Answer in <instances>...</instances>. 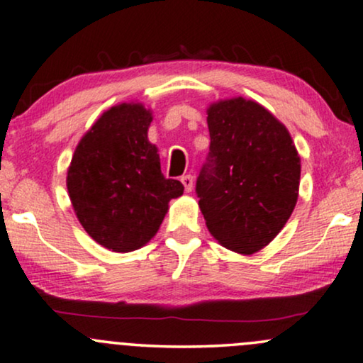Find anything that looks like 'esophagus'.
Segmentation results:
<instances>
[{"label":"esophagus","mask_w":363,"mask_h":363,"mask_svg":"<svg viewBox=\"0 0 363 363\" xmlns=\"http://www.w3.org/2000/svg\"><path fill=\"white\" fill-rule=\"evenodd\" d=\"M181 182H182V184H184L186 192H191L192 187H194V177H192L191 174H187V176H182L181 177Z\"/></svg>","instance_id":"esophagus-1"}]
</instances>
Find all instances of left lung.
I'll return each mask as SVG.
<instances>
[{
    "instance_id": "left-lung-1",
    "label": "left lung",
    "mask_w": 363,
    "mask_h": 363,
    "mask_svg": "<svg viewBox=\"0 0 363 363\" xmlns=\"http://www.w3.org/2000/svg\"><path fill=\"white\" fill-rule=\"evenodd\" d=\"M209 155L196 182L214 240L240 255L272 242L295 209L301 162L288 128L255 100L208 108Z\"/></svg>"
}]
</instances>
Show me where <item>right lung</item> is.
<instances>
[{
    "label": "right lung",
    "mask_w": 363,
    "mask_h": 363,
    "mask_svg": "<svg viewBox=\"0 0 363 363\" xmlns=\"http://www.w3.org/2000/svg\"><path fill=\"white\" fill-rule=\"evenodd\" d=\"M152 110L139 102L105 110L82 137L67 172L73 211L89 236L116 253L145 246L159 231L169 201L184 186L160 172L147 139Z\"/></svg>",
    "instance_id": "obj_1"
}]
</instances>
